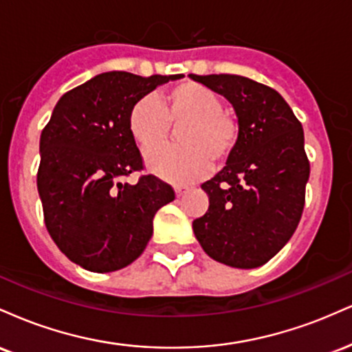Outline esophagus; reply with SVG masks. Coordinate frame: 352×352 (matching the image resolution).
I'll return each instance as SVG.
<instances>
[{
  "label": "esophagus",
  "mask_w": 352,
  "mask_h": 352,
  "mask_svg": "<svg viewBox=\"0 0 352 352\" xmlns=\"http://www.w3.org/2000/svg\"><path fill=\"white\" fill-rule=\"evenodd\" d=\"M185 192H188V187H182V185H175V193H177V197H182Z\"/></svg>",
  "instance_id": "obj_1"
}]
</instances>
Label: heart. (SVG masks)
<instances>
[{
    "mask_svg": "<svg viewBox=\"0 0 352 352\" xmlns=\"http://www.w3.org/2000/svg\"><path fill=\"white\" fill-rule=\"evenodd\" d=\"M220 96L204 84H173L155 99L144 98L129 111L127 127L145 153L156 150L170 136V125L184 123L177 133L180 148L147 157L151 172L173 184H187L207 175L212 165H223L240 139L238 117L221 107Z\"/></svg>",
    "mask_w": 352,
    "mask_h": 352,
    "instance_id": "b5f03b06",
    "label": "heart"
}]
</instances>
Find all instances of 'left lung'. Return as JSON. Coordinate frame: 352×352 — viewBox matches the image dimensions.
I'll return each mask as SVG.
<instances>
[{"label": "left lung", "instance_id": "1", "mask_svg": "<svg viewBox=\"0 0 352 352\" xmlns=\"http://www.w3.org/2000/svg\"><path fill=\"white\" fill-rule=\"evenodd\" d=\"M190 78L225 96L240 122V139L223 170L201 188L210 205L193 233L210 258L256 268L288 243L305 208L309 160L305 132L272 87L235 74Z\"/></svg>", "mask_w": 352, "mask_h": 352}]
</instances>
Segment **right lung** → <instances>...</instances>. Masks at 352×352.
<instances>
[{"label": "right lung", "instance_id": "obj_1", "mask_svg": "<svg viewBox=\"0 0 352 352\" xmlns=\"http://www.w3.org/2000/svg\"><path fill=\"white\" fill-rule=\"evenodd\" d=\"M182 74L142 78L111 71L71 89L41 132L38 192L44 223L72 263L116 272L142 254L157 210L175 192L155 175H140L144 160L127 127L132 106L159 84Z\"/></svg>", "mask_w": 352, "mask_h": 352}]
</instances>
